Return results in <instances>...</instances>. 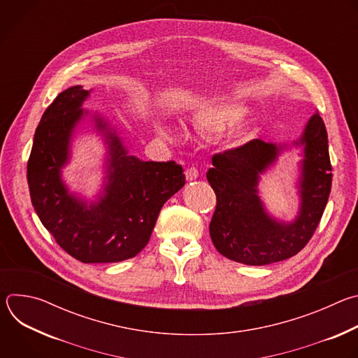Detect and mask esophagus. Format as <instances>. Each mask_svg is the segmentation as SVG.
Listing matches in <instances>:
<instances>
[{"instance_id":"34e87169","label":"esophagus","mask_w":358,"mask_h":358,"mask_svg":"<svg viewBox=\"0 0 358 358\" xmlns=\"http://www.w3.org/2000/svg\"><path fill=\"white\" fill-rule=\"evenodd\" d=\"M198 176H199V171H198L195 167H189V169H187V171H185V177H187L188 181L196 180Z\"/></svg>"}]
</instances>
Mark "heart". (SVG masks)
I'll return each instance as SVG.
<instances>
[{"mask_svg": "<svg viewBox=\"0 0 358 358\" xmlns=\"http://www.w3.org/2000/svg\"><path fill=\"white\" fill-rule=\"evenodd\" d=\"M248 115V109L241 105H222L215 108H206L195 113L194 126L208 131H220L224 130L241 120H243ZM162 133L166 137L180 138L182 137V131L174 126H164Z\"/></svg>", "mask_w": 358, "mask_h": 358, "instance_id": "heart-1", "label": "heart"}]
</instances>
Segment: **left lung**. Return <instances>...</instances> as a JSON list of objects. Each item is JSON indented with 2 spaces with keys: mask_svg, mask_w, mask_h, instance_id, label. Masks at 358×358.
I'll return each instance as SVG.
<instances>
[{
  "mask_svg": "<svg viewBox=\"0 0 358 358\" xmlns=\"http://www.w3.org/2000/svg\"><path fill=\"white\" fill-rule=\"evenodd\" d=\"M301 147L297 192L299 213L290 222L272 217L259 196L261 176L273 166L289 144L261 138L213 157L207 180L217 195L210 235L217 250L239 264L261 266L294 257L313 236L331 189L327 131L316 112L299 140Z\"/></svg>",
  "mask_w": 358,
  "mask_h": 358,
  "instance_id": "obj_1",
  "label": "left lung"
}]
</instances>
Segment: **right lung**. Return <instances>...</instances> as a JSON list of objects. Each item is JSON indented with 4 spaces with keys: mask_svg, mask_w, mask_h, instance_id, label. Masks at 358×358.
<instances>
[{
    "mask_svg": "<svg viewBox=\"0 0 358 358\" xmlns=\"http://www.w3.org/2000/svg\"><path fill=\"white\" fill-rule=\"evenodd\" d=\"M90 92L76 85L57 96L42 115L27 166L32 206L58 245L83 264L120 262L148 243L164 202L185 184L182 167L174 162H143L129 151L117 131L92 115L103 136L106 176L94 201L71 192L62 169L71 159V141L89 116L83 101Z\"/></svg>",
    "mask_w": 358,
    "mask_h": 358,
    "instance_id": "obj_1",
    "label": "right lung"
}]
</instances>
